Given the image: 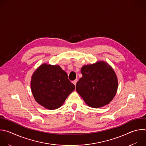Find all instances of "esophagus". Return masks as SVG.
Segmentation results:
<instances>
[{
    "label": "esophagus",
    "mask_w": 146,
    "mask_h": 146,
    "mask_svg": "<svg viewBox=\"0 0 146 146\" xmlns=\"http://www.w3.org/2000/svg\"><path fill=\"white\" fill-rule=\"evenodd\" d=\"M77 81H78V80H77V79H76L75 80L73 81V82H73V84L74 85H76V83H77Z\"/></svg>",
    "instance_id": "1"
}]
</instances>
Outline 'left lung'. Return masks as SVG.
<instances>
[{
  "instance_id": "obj_1",
  "label": "left lung",
  "mask_w": 146,
  "mask_h": 146,
  "mask_svg": "<svg viewBox=\"0 0 146 146\" xmlns=\"http://www.w3.org/2000/svg\"><path fill=\"white\" fill-rule=\"evenodd\" d=\"M82 77L76 84V90L89 107L98 108L108 104L115 97L118 81L112 68L106 62L83 66Z\"/></svg>"
}]
</instances>
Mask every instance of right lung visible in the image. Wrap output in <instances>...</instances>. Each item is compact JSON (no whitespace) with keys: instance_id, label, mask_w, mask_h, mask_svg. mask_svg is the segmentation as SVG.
Segmentation results:
<instances>
[{"instance_id":"right-lung-1","label":"right lung","mask_w":146,"mask_h":146,"mask_svg":"<svg viewBox=\"0 0 146 146\" xmlns=\"http://www.w3.org/2000/svg\"><path fill=\"white\" fill-rule=\"evenodd\" d=\"M31 89L39 104L53 110L62 106L75 86L60 66L43 64L32 76Z\"/></svg>"}]
</instances>
